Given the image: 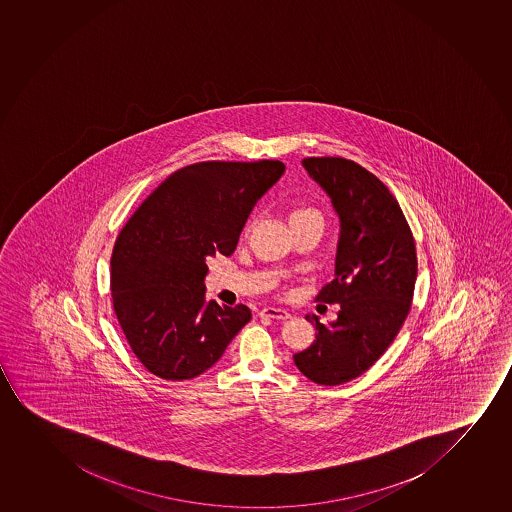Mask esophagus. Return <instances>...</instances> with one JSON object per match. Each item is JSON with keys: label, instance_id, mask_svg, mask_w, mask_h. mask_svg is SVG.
Returning <instances> with one entry per match:
<instances>
[{"label": "esophagus", "instance_id": "esophagus-1", "mask_svg": "<svg viewBox=\"0 0 512 512\" xmlns=\"http://www.w3.org/2000/svg\"><path fill=\"white\" fill-rule=\"evenodd\" d=\"M259 316L260 318L281 319V321L291 318V314L281 308H264L260 311Z\"/></svg>", "mask_w": 512, "mask_h": 512}]
</instances>
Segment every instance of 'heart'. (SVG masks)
Masks as SVG:
<instances>
[{"mask_svg": "<svg viewBox=\"0 0 512 512\" xmlns=\"http://www.w3.org/2000/svg\"><path fill=\"white\" fill-rule=\"evenodd\" d=\"M308 220L321 221V215H319L318 209L313 208V206H308V204H297V206L291 209V213H289V223H291V225H296V223Z\"/></svg>", "mask_w": 512, "mask_h": 512, "instance_id": "obj_1", "label": "heart"}]
</instances>
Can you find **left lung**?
I'll return each instance as SVG.
<instances>
[{
    "label": "left lung",
    "instance_id": "8db88e82",
    "mask_svg": "<svg viewBox=\"0 0 512 512\" xmlns=\"http://www.w3.org/2000/svg\"><path fill=\"white\" fill-rule=\"evenodd\" d=\"M304 169L330 196L340 218L335 279L318 301L340 304L338 318L314 323L316 340L294 355L319 385H340L369 370L406 321L418 277L413 233L384 182L353 160L308 157Z\"/></svg>",
    "mask_w": 512,
    "mask_h": 512
}]
</instances>
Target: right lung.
Instances as JSON below:
<instances>
[{
	"label": "right lung",
	"instance_id": "obj_1",
	"mask_svg": "<svg viewBox=\"0 0 512 512\" xmlns=\"http://www.w3.org/2000/svg\"><path fill=\"white\" fill-rule=\"evenodd\" d=\"M286 165L199 162L160 184L116 238L113 309L143 367L189 380L213 367L252 313L206 301V260L231 255L248 215Z\"/></svg>",
	"mask_w": 512,
	"mask_h": 512
}]
</instances>
